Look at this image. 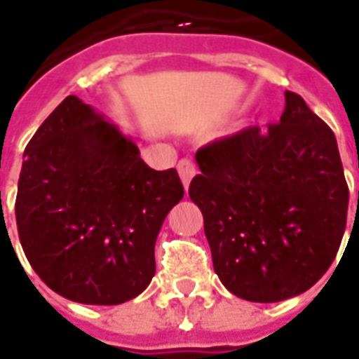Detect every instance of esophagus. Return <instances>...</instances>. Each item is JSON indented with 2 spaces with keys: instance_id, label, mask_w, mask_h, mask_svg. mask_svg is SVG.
<instances>
[{
  "instance_id": "obj_1",
  "label": "esophagus",
  "mask_w": 359,
  "mask_h": 359,
  "mask_svg": "<svg viewBox=\"0 0 359 359\" xmlns=\"http://www.w3.org/2000/svg\"><path fill=\"white\" fill-rule=\"evenodd\" d=\"M177 171L180 175V180H182V184L188 190V186H190L191 179H194V175H196V165H194V161L191 160H180L179 165H177Z\"/></svg>"
}]
</instances>
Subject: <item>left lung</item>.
<instances>
[{"label": "left lung", "mask_w": 359, "mask_h": 359, "mask_svg": "<svg viewBox=\"0 0 359 359\" xmlns=\"http://www.w3.org/2000/svg\"><path fill=\"white\" fill-rule=\"evenodd\" d=\"M278 124L205 144L190 199L203 215L215 273L233 295L277 303L307 292L337 256L348 212L337 139L301 95Z\"/></svg>", "instance_id": "1"}]
</instances>
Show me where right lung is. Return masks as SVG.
<instances>
[{
    "mask_svg": "<svg viewBox=\"0 0 359 359\" xmlns=\"http://www.w3.org/2000/svg\"><path fill=\"white\" fill-rule=\"evenodd\" d=\"M182 196L175 169H150L131 137L67 95L24 150L16 228L48 288L120 305L154 277L156 239Z\"/></svg>",
    "mask_w": 359,
    "mask_h": 359,
    "instance_id": "1",
    "label": "right lung"
}]
</instances>
